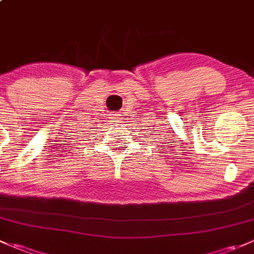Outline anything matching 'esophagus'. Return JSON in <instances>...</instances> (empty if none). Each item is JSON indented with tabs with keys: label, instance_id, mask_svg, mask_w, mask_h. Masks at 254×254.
Wrapping results in <instances>:
<instances>
[{
	"label": "esophagus",
	"instance_id": "obj_1",
	"mask_svg": "<svg viewBox=\"0 0 254 254\" xmlns=\"http://www.w3.org/2000/svg\"><path fill=\"white\" fill-rule=\"evenodd\" d=\"M111 119L114 120L112 122H120V121H121V115H120L119 112H114V114H112V116H111Z\"/></svg>",
	"mask_w": 254,
	"mask_h": 254
}]
</instances>
